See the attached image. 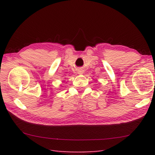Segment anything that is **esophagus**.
Listing matches in <instances>:
<instances>
[{
  "mask_svg": "<svg viewBox=\"0 0 155 155\" xmlns=\"http://www.w3.org/2000/svg\"><path fill=\"white\" fill-rule=\"evenodd\" d=\"M78 74H83V71H81V70H79V71H78Z\"/></svg>",
  "mask_w": 155,
  "mask_h": 155,
  "instance_id": "34e87169",
  "label": "esophagus"
}]
</instances>
